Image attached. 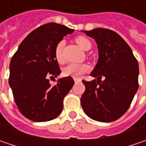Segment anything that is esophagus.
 <instances>
[{
  "mask_svg": "<svg viewBox=\"0 0 146 146\" xmlns=\"http://www.w3.org/2000/svg\"><path fill=\"white\" fill-rule=\"evenodd\" d=\"M74 81L76 82V83L81 81V79H80V78H74Z\"/></svg>",
  "mask_w": 146,
  "mask_h": 146,
  "instance_id": "obj_1",
  "label": "esophagus"
}]
</instances>
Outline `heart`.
<instances>
[{"label": "heart", "instance_id": "heart-1", "mask_svg": "<svg viewBox=\"0 0 146 146\" xmlns=\"http://www.w3.org/2000/svg\"><path fill=\"white\" fill-rule=\"evenodd\" d=\"M75 41L76 43L84 50H88L91 48V42L90 40L88 39L87 37L83 36H78L75 37ZM64 45V41L61 40L59 41L55 48H54V51H53V55L54 58L56 59V61L58 63H62L63 62L62 59V47ZM89 70V66L86 63H70L67 66H66L63 70H62V73L65 76H71V77H79L84 73L87 72L88 70Z\"/></svg>", "mask_w": 146, "mask_h": 146}]
</instances>
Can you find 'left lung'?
I'll list each match as a JSON object with an SVG mask.
<instances>
[{
	"label": "left lung",
	"mask_w": 146,
	"mask_h": 146,
	"mask_svg": "<svg viewBox=\"0 0 146 146\" xmlns=\"http://www.w3.org/2000/svg\"><path fill=\"white\" fill-rule=\"evenodd\" d=\"M98 44V62L80 98L85 114L94 120L111 122L128 110L137 91L139 66L129 45L115 31L106 28L85 31Z\"/></svg>",
	"instance_id": "left-lung-1"
}]
</instances>
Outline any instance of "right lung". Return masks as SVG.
<instances>
[{"instance_id":"1","label":"right lung","mask_w":146,"mask_h":146,"mask_svg":"<svg viewBox=\"0 0 146 146\" xmlns=\"http://www.w3.org/2000/svg\"><path fill=\"white\" fill-rule=\"evenodd\" d=\"M73 29L49 23L32 31L20 44L9 63V84L21 114L35 122L58 117L63 99L75 82L67 76L51 85L49 78L60 75L53 55L56 44Z\"/></svg>"}]
</instances>
